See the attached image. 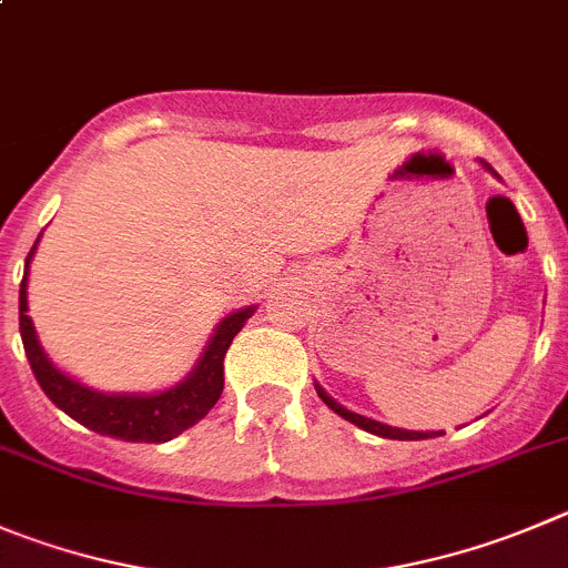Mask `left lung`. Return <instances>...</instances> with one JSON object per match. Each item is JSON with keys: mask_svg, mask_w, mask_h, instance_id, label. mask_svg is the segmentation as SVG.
<instances>
[{"mask_svg": "<svg viewBox=\"0 0 568 568\" xmlns=\"http://www.w3.org/2000/svg\"><path fill=\"white\" fill-rule=\"evenodd\" d=\"M481 168H485V171H490L493 176H499V173L493 171V168H490V164H487V162H481ZM316 395H320L322 400H325V404L331 406V409L336 412L338 417H344V420H349V423H353V426L364 428V432L378 434V437H386V439H428V437H439V434H443V432H409V428H395V426H386V423L373 420V417L356 415V412H349V409H344L342 404H336V400H333V397L327 395V392L322 389L320 384H316Z\"/></svg>", "mask_w": 568, "mask_h": 568, "instance_id": "obj_1", "label": "left lung"}]
</instances>
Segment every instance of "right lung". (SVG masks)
I'll return each instance as SVG.
<instances>
[{
	"instance_id": "obj_1",
	"label": "right lung",
	"mask_w": 568,
	"mask_h": 568,
	"mask_svg": "<svg viewBox=\"0 0 568 568\" xmlns=\"http://www.w3.org/2000/svg\"><path fill=\"white\" fill-rule=\"evenodd\" d=\"M36 246H39V241L33 243L28 260H24V277H21L19 288V333L36 381L58 409L67 412L81 426L105 434V437L125 439V443H168V439L179 437L190 426H195L212 406L219 404L221 392H224L226 349H230L232 338L241 333V327L246 325L248 316L257 311V305H248V308L232 311L230 316H224L215 325V333L206 342L193 373L171 389L151 392V395L100 392L61 373L41 349L33 320L28 316V274Z\"/></svg>"
}]
</instances>
